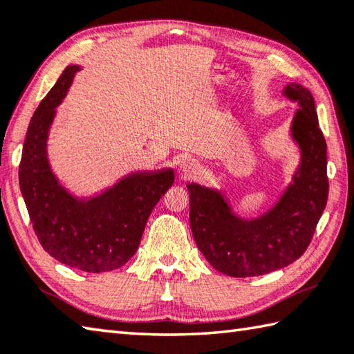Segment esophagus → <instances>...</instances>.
Listing matches in <instances>:
<instances>
[{"instance_id": "esophagus-1", "label": "esophagus", "mask_w": 354, "mask_h": 354, "mask_svg": "<svg viewBox=\"0 0 354 354\" xmlns=\"http://www.w3.org/2000/svg\"><path fill=\"white\" fill-rule=\"evenodd\" d=\"M181 169L184 173H187V175H195L196 164L193 162L192 159H185V161H183V164H181Z\"/></svg>"}]
</instances>
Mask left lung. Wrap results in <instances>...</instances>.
I'll list each match as a JSON object with an SVG mask.
<instances>
[{
	"instance_id": "8db88e82",
	"label": "left lung",
	"mask_w": 354,
	"mask_h": 354,
	"mask_svg": "<svg viewBox=\"0 0 354 354\" xmlns=\"http://www.w3.org/2000/svg\"><path fill=\"white\" fill-rule=\"evenodd\" d=\"M299 102L293 138L302 161L295 183L264 216L244 221L234 216L223 195L189 184L190 227L196 245L213 268L233 278H250L279 270L307 250L327 205V142L319 129L315 100L299 84L286 87Z\"/></svg>"
}]
</instances>
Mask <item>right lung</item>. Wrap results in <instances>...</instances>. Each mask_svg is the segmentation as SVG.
<instances>
[{"instance_id": "obj_1", "label": "right lung", "mask_w": 354, "mask_h": 354, "mask_svg": "<svg viewBox=\"0 0 354 354\" xmlns=\"http://www.w3.org/2000/svg\"><path fill=\"white\" fill-rule=\"evenodd\" d=\"M78 66H68L35 110L19 162V189L35 234L61 264L88 273L120 268L133 256L153 207L173 184V170L135 173L93 199H75L48 167L47 133Z\"/></svg>"}]
</instances>
